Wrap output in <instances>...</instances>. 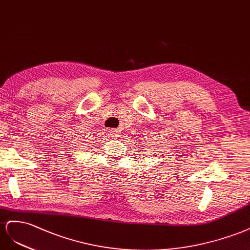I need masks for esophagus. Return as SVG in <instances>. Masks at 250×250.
<instances>
[{
    "instance_id": "1",
    "label": "esophagus",
    "mask_w": 250,
    "mask_h": 250,
    "mask_svg": "<svg viewBox=\"0 0 250 250\" xmlns=\"http://www.w3.org/2000/svg\"><path fill=\"white\" fill-rule=\"evenodd\" d=\"M106 133H108L109 136L114 137V135H115V130H114V129H108V130H106Z\"/></svg>"
}]
</instances>
